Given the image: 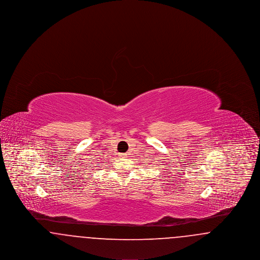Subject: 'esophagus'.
Listing matches in <instances>:
<instances>
[{
    "instance_id": "esophagus-1",
    "label": "esophagus",
    "mask_w": 260,
    "mask_h": 260,
    "mask_svg": "<svg viewBox=\"0 0 260 260\" xmlns=\"http://www.w3.org/2000/svg\"><path fill=\"white\" fill-rule=\"evenodd\" d=\"M121 156L125 158V157H127V154H126V153H124V154H121Z\"/></svg>"
}]
</instances>
